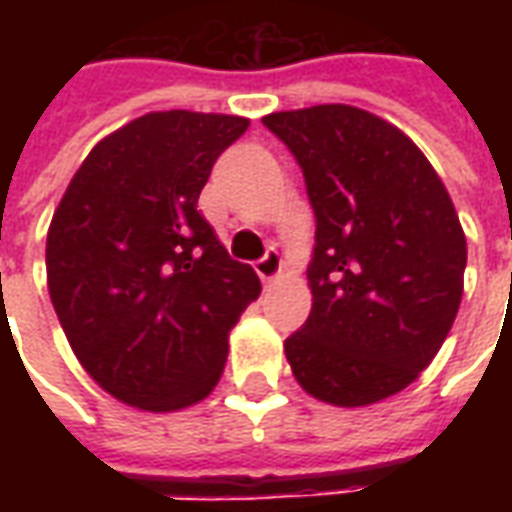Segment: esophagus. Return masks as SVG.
<instances>
[{
  "label": "esophagus",
  "mask_w": 512,
  "mask_h": 512,
  "mask_svg": "<svg viewBox=\"0 0 512 512\" xmlns=\"http://www.w3.org/2000/svg\"><path fill=\"white\" fill-rule=\"evenodd\" d=\"M255 271L263 282H274V279L279 277V271H282V257H279L277 246H268L266 255L260 257V260H255Z\"/></svg>",
  "instance_id": "esophagus-1"
}]
</instances>
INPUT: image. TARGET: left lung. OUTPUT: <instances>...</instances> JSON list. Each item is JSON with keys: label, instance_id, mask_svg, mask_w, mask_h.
Instances as JSON below:
<instances>
[{"label": "left lung", "instance_id": "8db88e82", "mask_svg": "<svg viewBox=\"0 0 512 512\" xmlns=\"http://www.w3.org/2000/svg\"><path fill=\"white\" fill-rule=\"evenodd\" d=\"M315 211L312 310L285 340L293 376L334 406L406 389L439 354L463 296L466 238L411 139L345 104L274 112Z\"/></svg>", "mask_w": 512, "mask_h": 512}]
</instances>
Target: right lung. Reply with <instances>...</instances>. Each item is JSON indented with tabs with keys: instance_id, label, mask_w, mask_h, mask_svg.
Listing matches in <instances>:
<instances>
[{
	"instance_id": "obj_1",
	"label": "right lung",
	"mask_w": 512,
	"mask_h": 512,
	"mask_svg": "<svg viewBox=\"0 0 512 512\" xmlns=\"http://www.w3.org/2000/svg\"><path fill=\"white\" fill-rule=\"evenodd\" d=\"M249 128L235 115L153 112L90 150L54 213V312L109 395L175 411L211 395L227 334L260 279L197 211L216 158Z\"/></svg>"
}]
</instances>
